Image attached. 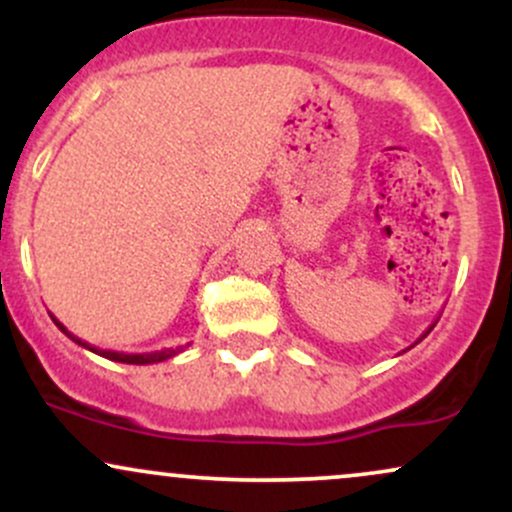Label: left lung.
<instances>
[{
	"mask_svg": "<svg viewBox=\"0 0 512 512\" xmlns=\"http://www.w3.org/2000/svg\"><path fill=\"white\" fill-rule=\"evenodd\" d=\"M431 330H433V325H431V327H428V330H426L424 334H421V339H424V337H426V334H428V332H431ZM421 339H419V342H421ZM411 346H414V344H411ZM411 346H409V349H411Z\"/></svg>",
	"mask_w": 512,
	"mask_h": 512,
	"instance_id": "8db88e82",
	"label": "left lung"
}]
</instances>
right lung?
I'll return each instance as SVG.
<instances>
[{
    "label": "right lung",
    "mask_w": 512,
    "mask_h": 512,
    "mask_svg": "<svg viewBox=\"0 0 512 512\" xmlns=\"http://www.w3.org/2000/svg\"><path fill=\"white\" fill-rule=\"evenodd\" d=\"M52 320H55V325L60 327V330H62L64 334H67L69 339H72V342H76V344H79V346H84V349H88V351H93V354H98V356H103V358H110V361H117V363H132V366H146V363H158V361H166V358L175 356V354H178V351L182 349V346H178V349H161V351H151V354H122V351H108V349H98V346H93V344L84 342V339L74 337V334L69 332L67 327H64L62 322L57 320L55 315H52Z\"/></svg>",
    "instance_id": "right-lung-1"
}]
</instances>
